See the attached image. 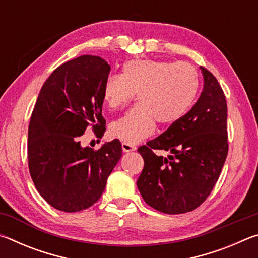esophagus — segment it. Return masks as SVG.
Masks as SVG:
<instances>
[{
  "label": "esophagus",
  "mask_w": 258,
  "mask_h": 258,
  "mask_svg": "<svg viewBox=\"0 0 258 258\" xmlns=\"http://www.w3.org/2000/svg\"><path fill=\"white\" fill-rule=\"evenodd\" d=\"M121 149H123L124 152H131V151H134L135 149H137V147L123 142V143H121Z\"/></svg>",
  "instance_id": "34e87169"
}]
</instances>
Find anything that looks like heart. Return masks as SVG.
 <instances>
[{"label": "heart", "instance_id": "heart-1", "mask_svg": "<svg viewBox=\"0 0 258 258\" xmlns=\"http://www.w3.org/2000/svg\"><path fill=\"white\" fill-rule=\"evenodd\" d=\"M199 89V74L187 62L161 60L127 61L120 75L103 85L102 97L110 109L125 107L137 94L139 103L110 125L113 138L135 145L154 133L156 121L175 123L189 110Z\"/></svg>", "mask_w": 258, "mask_h": 258}]
</instances>
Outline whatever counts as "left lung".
I'll return each instance as SVG.
<instances>
[{"label": "left lung", "mask_w": 258, "mask_h": 258, "mask_svg": "<svg viewBox=\"0 0 258 258\" xmlns=\"http://www.w3.org/2000/svg\"><path fill=\"white\" fill-rule=\"evenodd\" d=\"M204 90L182 118L138 149L145 160L137 185L145 202L165 214L199 207L211 195L228 156V107L216 77L205 67ZM154 150L171 151L167 159Z\"/></svg>", "instance_id": "1"}]
</instances>
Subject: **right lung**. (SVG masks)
Here are the masks:
<instances>
[{
  "label": "right lung",
  "mask_w": 258,
  "mask_h": 258,
  "mask_svg": "<svg viewBox=\"0 0 258 258\" xmlns=\"http://www.w3.org/2000/svg\"><path fill=\"white\" fill-rule=\"evenodd\" d=\"M109 73L100 56L67 61L45 81L35 103L28 127L29 173L40 195L58 211L80 212L97 203L121 157L117 139L98 150L80 141L89 126L99 139L106 131L102 91Z\"/></svg>",
  "instance_id": "add662e5"
}]
</instances>
